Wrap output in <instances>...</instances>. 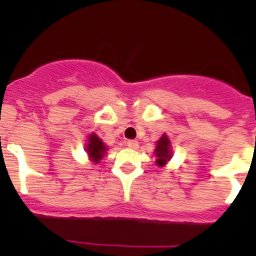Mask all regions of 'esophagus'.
I'll return each instance as SVG.
<instances>
[{"label":"esophagus","instance_id":"esophagus-1","mask_svg":"<svg viewBox=\"0 0 256 256\" xmlns=\"http://www.w3.org/2000/svg\"><path fill=\"white\" fill-rule=\"evenodd\" d=\"M126 146H128V148H131V150H138V141H135V140H128V141H126Z\"/></svg>","mask_w":256,"mask_h":256}]
</instances>
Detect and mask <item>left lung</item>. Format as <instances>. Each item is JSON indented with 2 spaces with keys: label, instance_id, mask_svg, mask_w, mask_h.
<instances>
[{
  "label": "left lung",
  "instance_id": "8db88e82",
  "mask_svg": "<svg viewBox=\"0 0 256 256\" xmlns=\"http://www.w3.org/2000/svg\"><path fill=\"white\" fill-rule=\"evenodd\" d=\"M154 154L156 158V164L158 167H164V164L171 161L172 156H174V150H172L171 140L166 134H164L156 141V148H154Z\"/></svg>",
  "mask_w": 256,
  "mask_h": 256
}]
</instances>
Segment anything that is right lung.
Returning <instances> with one entry per match:
<instances>
[{
	"instance_id": "1",
	"label": "right lung",
	"mask_w": 256,
	"mask_h": 256,
	"mask_svg": "<svg viewBox=\"0 0 256 256\" xmlns=\"http://www.w3.org/2000/svg\"><path fill=\"white\" fill-rule=\"evenodd\" d=\"M85 151H86L88 157L94 164H99L105 157L108 152V146L96 134L92 132L88 136L86 144H85Z\"/></svg>"
}]
</instances>
